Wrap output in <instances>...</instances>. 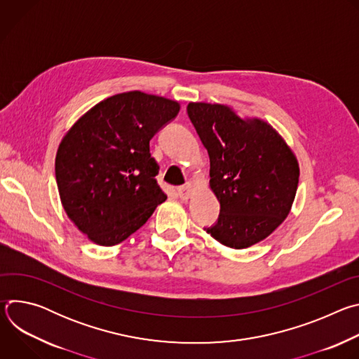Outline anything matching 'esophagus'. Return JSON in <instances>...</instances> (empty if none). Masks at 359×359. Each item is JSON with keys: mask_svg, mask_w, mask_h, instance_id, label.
Returning <instances> with one entry per match:
<instances>
[{"mask_svg": "<svg viewBox=\"0 0 359 359\" xmlns=\"http://www.w3.org/2000/svg\"><path fill=\"white\" fill-rule=\"evenodd\" d=\"M177 193H179V196H180L182 198H184V200L189 198L190 194H191V184L187 183V184H184V186L177 187Z\"/></svg>", "mask_w": 359, "mask_h": 359, "instance_id": "obj_1", "label": "esophagus"}]
</instances>
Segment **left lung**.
I'll use <instances>...</instances> for the list:
<instances>
[{
    "mask_svg": "<svg viewBox=\"0 0 359 359\" xmlns=\"http://www.w3.org/2000/svg\"><path fill=\"white\" fill-rule=\"evenodd\" d=\"M187 115L210 158L217 222L204 227L231 248L270 236L288 216L299 169L283 137L266 122L243 121L223 105L189 104Z\"/></svg>",
    "mask_w": 359,
    "mask_h": 359,
    "instance_id": "obj_1",
    "label": "left lung"
}]
</instances>
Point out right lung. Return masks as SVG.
Listing matches in <instances>:
<instances>
[{
	"label": "right lung",
	"instance_id": "obj_1",
	"mask_svg": "<svg viewBox=\"0 0 359 359\" xmlns=\"http://www.w3.org/2000/svg\"><path fill=\"white\" fill-rule=\"evenodd\" d=\"M179 109L162 96L119 93L99 102L62 139L55 159L62 206L93 243H122L168 198L149 142Z\"/></svg>",
	"mask_w": 359,
	"mask_h": 359
}]
</instances>
